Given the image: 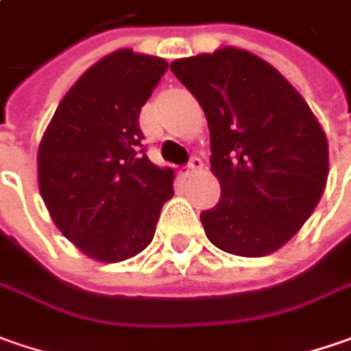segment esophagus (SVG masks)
<instances>
[{
	"mask_svg": "<svg viewBox=\"0 0 351 351\" xmlns=\"http://www.w3.org/2000/svg\"><path fill=\"white\" fill-rule=\"evenodd\" d=\"M200 169H202V160L198 159V157H192L189 167H186V171H184V176L196 175V173H200Z\"/></svg>",
	"mask_w": 351,
	"mask_h": 351,
	"instance_id": "1",
	"label": "esophagus"
}]
</instances>
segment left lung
Masks as SVG:
<instances>
[{
	"mask_svg": "<svg viewBox=\"0 0 351 351\" xmlns=\"http://www.w3.org/2000/svg\"><path fill=\"white\" fill-rule=\"evenodd\" d=\"M204 110L221 196L200 214L221 252L263 257L311 218L328 180V139L304 98L257 54L221 47L171 62Z\"/></svg>",
	"mask_w": 351,
	"mask_h": 351,
	"instance_id": "obj_1",
	"label": "left lung"
}]
</instances>
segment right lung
<instances>
[{
    "label": "right lung",
    "instance_id": "obj_1",
    "mask_svg": "<svg viewBox=\"0 0 351 351\" xmlns=\"http://www.w3.org/2000/svg\"><path fill=\"white\" fill-rule=\"evenodd\" d=\"M167 69L131 49L104 56L66 92L38 143V191L54 226L101 263L143 252L175 194L173 169L149 160L139 130Z\"/></svg>",
    "mask_w": 351,
    "mask_h": 351
}]
</instances>
